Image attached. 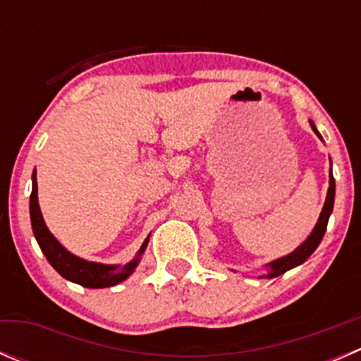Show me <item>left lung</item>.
<instances>
[{
  "instance_id": "1",
  "label": "left lung",
  "mask_w": 361,
  "mask_h": 361,
  "mask_svg": "<svg viewBox=\"0 0 361 361\" xmlns=\"http://www.w3.org/2000/svg\"><path fill=\"white\" fill-rule=\"evenodd\" d=\"M309 123H311L312 130L316 133V136L319 137V140L323 141L322 134L318 133V129H316L314 122L312 120H309ZM330 164H332V160H330ZM330 187H329V192H326V199H325V204H323V209L322 213H319V218L318 221H316L314 228H312V232L309 234V238L305 239L304 243H302L300 246H297L292 253L285 255V257L281 258H276V260L269 262L265 267H267V274L260 276V278H276V276H281L285 274L286 271H290V269L297 267V265L304 264L305 260H307L309 257H311L312 253H314V250L318 248L319 243H322L323 235H325V231H326V225H329V218L330 214H332L334 211V199H336V180H334V174H332V169H330Z\"/></svg>"
}]
</instances>
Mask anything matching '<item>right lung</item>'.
<instances>
[{
  "mask_svg": "<svg viewBox=\"0 0 361 361\" xmlns=\"http://www.w3.org/2000/svg\"><path fill=\"white\" fill-rule=\"evenodd\" d=\"M32 192L31 199H29V214H31V227L32 234H35L36 241H38L39 248L43 255L47 257L49 264L63 276L68 281L82 285L85 288H108V286H115L118 283L126 281L134 271H136L137 264L141 260V255L145 253L148 246V235L145 243L141 245L140 251L136 257L126 265H108V264H97V262L83 260V258L76 257L71 251H68L54 238L52 232L47 227L43 214L39 211L38 204V183H36V169L32 171Z\"/></svg>",
  "mask_w": 361,
  "mask_h": 361,
  "instance_id": "obj_1",
  "label": "right lung"
}]
</instances>
